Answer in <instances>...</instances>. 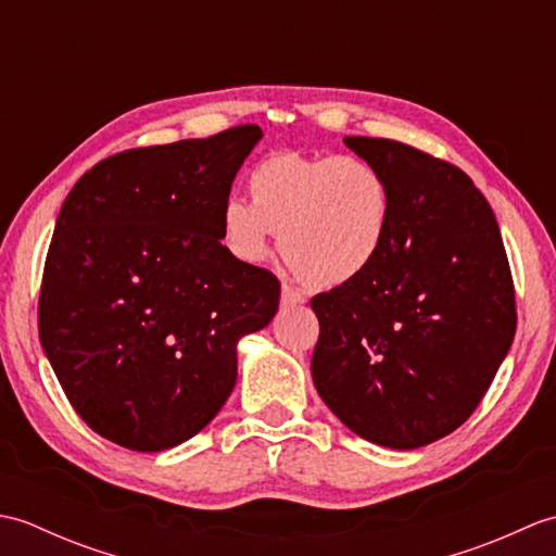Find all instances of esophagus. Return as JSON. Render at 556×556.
<instances>
[{"instance_id":"obj_1","label":"esophagus","mask_w":556,"mask_h":556,"mask_svg":"<svg viewBox=\"0 0 556 556\" xmlns=\"http://www.w3.org/2000/svg\"><path fill=\"white\" fill-rule=\"evenodd\" d=\"M305 303L303 293H299L296 289H291L289 285L281 287V305H301Z\"/></svg>"}]
</instances>
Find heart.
I'll list each match as a JSON object with an SVG mask.
<instances>
[{
  "label": "heart",
  "instance_id": "1",
  "mask_svg": "<svg viewBox=\"0 0 556 556\" xmlns=\"http://www.w3.org/2000/svg\"><path fill=\"white\" fill-rule=\"evenodd\" d=\"M248 195L251 205L231 198L222 207L224 251L243 265H263L281 233L289 267L317 289L363 279L392 236V188L356 155L275 152L248 174Z\"/></svg>",
  "mask_w": 556,
  "mask_h": 556
}]
</instances>
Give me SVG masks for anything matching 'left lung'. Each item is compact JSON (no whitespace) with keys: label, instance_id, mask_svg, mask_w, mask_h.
Instances as JSON below:
<instances>
[{"label":"left lung","instance_id":"8db88e82","mask_svg":"<svg viewBox=\"0 0 556 556\" xmlns=\"http://www.w3.org/2000/svg\"><path fill=\"white\" fill-rule=\"evenodd\" d=\"M344 143L384 174L392 236L363 279L317 293V394L363 440L418 448L464 425L516 334L494 212L466 172L389 138Z\"/></svg>","mask_w":556,"mask_h":556}]
</instances>
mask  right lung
<instances>
[{
	"mask_svg": "<svg viewBox=\"0 0 556 556\" xmlns=\"http://www.w3.org/2000/svg\"><path fill=\"white\" fill-rule=\"evenodd\" d=\"M263 131L134 148L71 188L47 251L40 344L88 428L134 452L191 440L236 384V344L279 305L271 271L233 260L219 215Z\"/></svg>",
	"mask_w": 556,
	"mask_h": 556,
	"instance_id": "add662e5",
	"label": "right lung"
}]
</instances>
